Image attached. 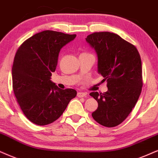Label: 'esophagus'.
Instances as JSON below:
<instances>
[{"label": "esophagus", "instance_id": "esophagus-1", "mask_svg": "<svg viewBox=\"0 0 158 158\" xmlns=\"http://www.w3.org/2000/svg\"><path fill=\"white\" fill-rule=\"evenodd\" d=\"M77 96L79 98L86 97V96H87V93H81V92H80V93H77Z\"/></svg>", "mask_w": 158, "mask_h": 158}]
</instances>
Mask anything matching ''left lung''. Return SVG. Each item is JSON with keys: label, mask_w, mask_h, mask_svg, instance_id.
Listing matches in <instances>:
<instances>
[{"label": "left lung", "mask_w": 158, "mask_h": 158, "mask_svg": "<svg viewBox=\"0 0 158 158\" xmlns=\"http://www.w3.org/2000/svg\"><path fill=\"white\" fill-rule=\"evenodd\" d=\"M85 40L96 52L98 72L108 87L104 93L89 94L98 103L92 116L103 126L115 127L127 118L140 96L143 85L140 55L135 46L113 33H94Z\"/></svg>", "instance_id": "8db88e82"}]
</instances>
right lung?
Listing matches in <instances>:
<instances>
[{
    "instance_id": "add662e5",
    "label": "right lung",
    "mask_w": 158,
    "mask_h": 158,
    "mask_svg": "<svg viewBox=\"0 0 158 158\" xmlns=\"http://www.w3.org/2000/svg\"><path fill=\"white\" fill-rule=\"evenodd\" d=\"M76 36L40 32L26 40L16 53L11 69L13 90L24 114L35 125L57 120L77 95L75 89H61L50 80L60 51Z\"/></svg>"
}]
</instances>
